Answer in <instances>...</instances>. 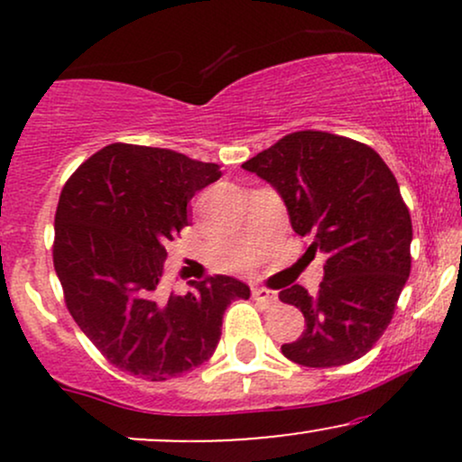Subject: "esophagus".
<instances>
[{"label":"esophagus","mask_w":462,"mask_h":462,"mask_svg":"<svg viewBox=\"0 0 462 462\" xmlns=\"http://www.w3.org/2000/svg\"><path fill=\"white\" fill-rule=\"evenodd\" d=\"M252 295L254 300L263 301V304H275V301H278V293H275V291L264 289V286H256V289H252Z\"/></svg>","instance_id":"1"}]
</instances>
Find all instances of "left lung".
I'll use <instances>...</instances> for the list:
<instances>
[{
	"instance_id": "8db88e82",
	"label": "left lung",
	"mask_w": 462,
	"mask_h": 462,
	"mask_svg": "<svg viewBox=\"0 0 462 462\" xmlns=\"http://www.w3.org/2000/svg\"><path fill=\"white\" fill-rule=\"evenodd\" d=\"M241 167L278 190L293 230L312 241L304 258L326 256L319 293L300 284L280 291L306 319L282 354L304 367L365 356L411 273V213L391 169L363 143L317 130L286 134Z\"/></svg>"
}]
</instances>
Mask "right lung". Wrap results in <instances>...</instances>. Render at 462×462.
Masks as SVG:
<instances>
[{"mask_svg": "<svg viewBox=\"0 0 462 462\" xmlns=\"http://www.w3.org/2000/svg\"><path fill=\"white\" fill-rule=\"evenodd\" d=\"M221 178L219 164L162 147L113 143L67 180L54 219V269L79 330L136 378H176L215 354L232 300L230 275L161 291L167 243L189 226V201Z\"/></svg>", "mask_w": 462, "mask_h": 462, "instance_id": "right-lung-1", "label": "right lung"}]
</instances>
